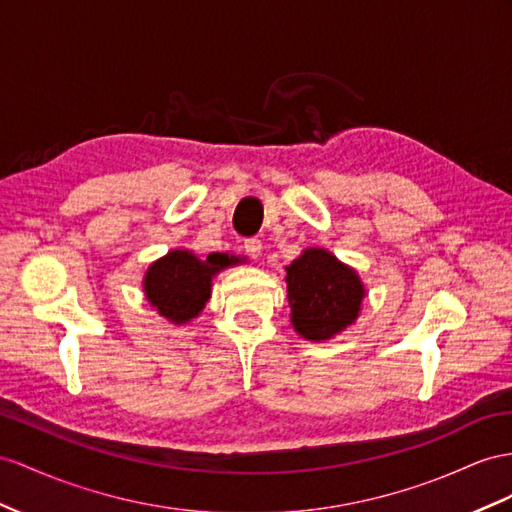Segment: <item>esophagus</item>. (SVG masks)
Here are the masks:
<instances>
[{
	"label": "esophagus",
	"mask_w": 512,
	"mask_h": 512,
	"mask_svg": "<svg viewBox=\"0 0 512 512\" xmlns=\"http://www.w3.org/2000/svg\"><path fill=\"white\" fill-rule=\"evenodd\" d=\"M244 248H246L248 255H251L253 259H257V257L261 255V248H264V244H261L259 238H248V240L244 242Z\"/></svg>",
	"instance_id": "1"
}]
</instances>
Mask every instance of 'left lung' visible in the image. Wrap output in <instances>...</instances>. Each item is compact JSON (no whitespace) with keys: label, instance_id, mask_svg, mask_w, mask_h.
Instances as JSON below:
<instances>
[{"label":"left lung","instance_id":"1","mask_svg":"<svg viewBox=\"0 0 512 512\" xmlns=\"http://www.w3.org/2000/svg\"><path fill=\"white\" fill-rule=\"evenodd\" d=\"M285 270L292 326L300 337L326 342L355 324L365 287L350 266L324 248H305Z\"/></svg>","mask_w":512,"mask_h":512}]
</instances>
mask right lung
Segmentation results:
<instances>
[{
  "mask_svg": "<svg viewBox=\"0 0 512 512\" xmlns=\"http://www.w3.org/2000/svg\"><path fill=\"white\" fill-rule=\"evenodd\" d=\"M240 261V257L229 253H212L199 259L192 251L177 248L153 261L144 272V296L162 318L173 324H186L203 311L212 296L216 274Z\"/></svg>",
  "mask_w": 512,
  "mask_h": 512,
  "instance_id": "1",
  "label": "right lung"
}]
</instances>
